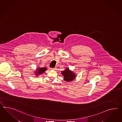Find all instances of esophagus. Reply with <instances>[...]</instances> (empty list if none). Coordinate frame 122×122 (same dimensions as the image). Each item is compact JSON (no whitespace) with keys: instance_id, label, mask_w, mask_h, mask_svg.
<instances>
[{"instance_id":"obj_1","label":"esophagus","mask_w":122,"mask_h":122,"mask_svg":"<svg viewBox=\"0 0 122 122\" xmlns=\"http://www.w3.org/2000/svg\"><path fill=\"white\" fill-rule=\"evenodd\" d=\"M52 69H53V70H56V67H55L54 68H52Z\"/></svg>"}]
</instances>
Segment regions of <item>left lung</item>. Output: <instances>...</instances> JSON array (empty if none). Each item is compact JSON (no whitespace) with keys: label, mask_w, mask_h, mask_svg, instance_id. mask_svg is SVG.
<instances>
[{"label":"left lung","mask_w":122,"mask_h":122,"mask_svg":"<svg viewBox=\"0 0 122 122\" xmlns=\"http://www.w3.org/2000/svg\"><path fill=\"white\" fill-rule=\"evenodd\" d=\"M61 74L64 76V80L67 82L72 81L76 76V74H75L73 71L69 70V68H66L64 70L62 71Z\"/></svg>","instance_id":"1"}]
</instances>
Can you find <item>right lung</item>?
I'll use <instances>...</instances> for the list:
<instances>
[{
    "label": "right lung",
    "instance_id": "add662e5",
    "mask_svg": "<svg viewBox=\"0 0 122 122\" xmlns=\"http://www.w3.org/2000/svg\"><path fill=\"white\" fill-rule=\"evenodd\" d=\"M47 69L46 67H42V68L38 67L36 69V70L35 71V75L36 76V77H38L39 75L42 74Z\"/></svg>",
    "mask_w": 122,
    "mask_h": 122
}]
</instances>
